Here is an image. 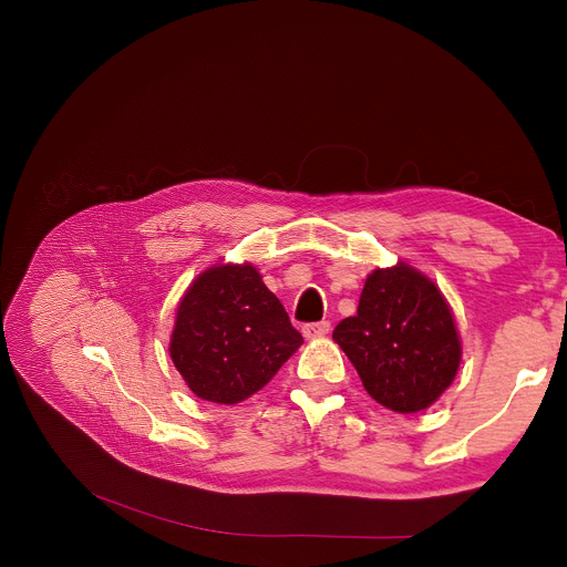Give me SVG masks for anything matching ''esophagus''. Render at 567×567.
<instances>
[{
    "label": "esophagus",
    "mask_w": 567,
    "mask_h": 567,
    "mask_svg": "<svg viewBox=\"0 0 567 567\" xmlns=\"http://www.w3.org/2000/svg\"><path fill=\"white\" fill-rule=\"evenodd\" d=\"M329 331H331V323L329 321H317V323H306L303 326V336L308 340H317V338L329 336Z\"/></svg>",
    "instance_id": "34e87169"
}]
</instances>
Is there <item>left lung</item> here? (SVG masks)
<instances>
[{
	"mask_svg": "<svg viewBox=\"0 0 567 567\" xmlns=\"http://www.w3.org/2000/svg\"><path fill=\"white\" fill-rule=\"evenodd\" d=\"M333 340L368 395L395 413L432 406L462 363V338L449 301L434 280L406 261L374 268L359 312L336 326Z\"/></svg>",
	"mask_w": 567,
	"mask_h": 567,
	"instance_id": "obj_1",
	"label": "left lung"
}]
</instances>
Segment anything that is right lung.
<instances>
[{"label":"right lung","instance_id":"right-lung-1","mask_svg":"<svg viewBox=\"0 0 567 567\" xmlns=\"http://www.w3.org/2000/svg\"><path fill=\"white\" fill-rule=\"evenodd\" d=\"M301 344L303 336L252 264H216L178 301L169 355L197 398L238 404L264 389Z\"/></svg>","mask_w":567,"mask_h":567}]
</instances>
